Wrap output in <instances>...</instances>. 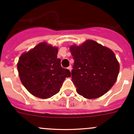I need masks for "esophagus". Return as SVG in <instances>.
<instances>
[{
    "instance_id": "obj_1",
    "label": "esophagus",
    "mask_w": 134,
    "mask_h": 134,
    "mask_svg": "<svg viewBox=\"0 0 134 134\" xmlns=\"http://www.w3.org/2000/svg\"><path fill=\"white\" fill-rule=\"evenodd\" d=\"M67 69H68L69 70L70 72H71V69H72V67H71V66H69V67L68 68H67Z\"/></svg>"
}]
</instances>
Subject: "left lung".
I'll return each mask as SVG.
<instances>
[{
    "label": "left lung",
    "mask_w": 134,
    "mask_h": 134,
    "mask_svg": "<svg viewBox=\"0 0 134 134\" xmlns=\"http://www.w3.org/2000/svg\"><path fill=\"white\" fill-rule=\"evenodd\" d=\"M69 50L75 61L71 78L77 93L86 99L98 98L107 93L120 70L115 53L89 39L79 46L72 45Z\"/></svg>",
    "instance_id": "obj_1"
}]
</instances>
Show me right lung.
Segmentation results:
<instances>
[{"mask_svg":"<svg viewBox=\"0 0 134 134\" xmlns=\"http://www.w3.org/2000/svg\"><path fill=\"white\" fill-rule=\"evenodd\" d=\"M58 52V47L42 42L19 57L17 64L19 79L32 96L50 98L59 92L65 78L71 76L70 71L61 66Z\"/></svg>","mask_w":134,"mask_h":134,"instance_id":"right-lung-1","label":"right lung"}]
</instances>
